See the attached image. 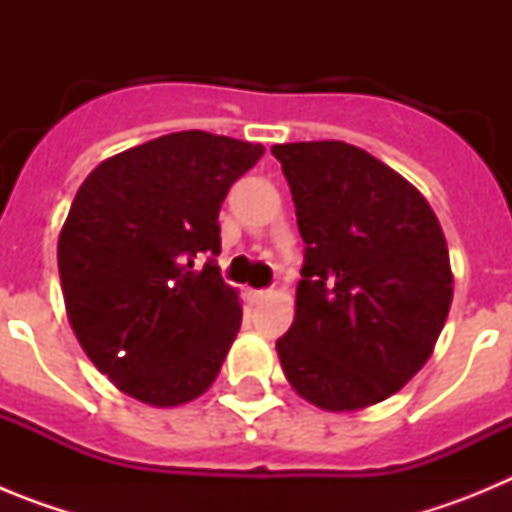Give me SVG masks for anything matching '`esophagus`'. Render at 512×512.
I'll list each match as a JSON object with an SVG mask.
<instances>
[{
    "mask_svg": "<svg viewBox=\"0 0 512 512\" xmlns=\"http://www.w3.org/2000/svg\"><path fill=\"white\" fill-rule=\"evenodd\" d=\"M269 295H271V292H266V289H251V292H248L251 302H261V300H266Z\"/></svg>",
    "mask_w": 512,
    "mask_h": 512,
    "instance_id": "34e87169",
    "label": "esophagus"
}]
</instances>
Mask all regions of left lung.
<instances>
[{"mask_svg": "<svg viewBox=\"0 0 512 512\" xmlns=\"http://www.w3.org/2000/svg\"><path fill=\"white\" fill-rule=\"evenodd\" d=\"M305 266L277 341L289 387L351 413L400 392L431 359L451 297L449 246L423 194L343 140L284 143Z\"/></svg>", "mask_w": 512, "mask_h": 512, "instance_id": "obj_1", "label": "left lung"}]
</instances>
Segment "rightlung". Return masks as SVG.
Masks as SVG:
<instances>
[{
	"instance_id": "obj_1",
	"label": "right lung",
	"mask_w": 512,
	"mask_h": 512,
	"mask_svg": "<svg viewBox=\"0 0 512 512\" xmlns=\"http://www.w3.org/2000/svg\"><path fill=\"white\" fill-rule=\"evenodd\" d=\"M259 143L182 130L128 148L84 179L58 235L63 305L76 341L117 390L176 408L210 390L241 328L217 212Z\"/></svg>"
}]
</instances>
